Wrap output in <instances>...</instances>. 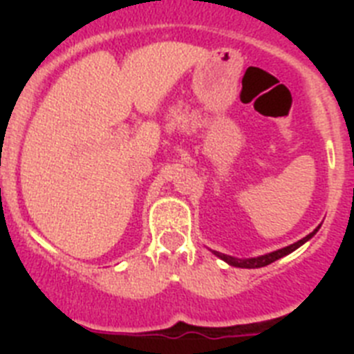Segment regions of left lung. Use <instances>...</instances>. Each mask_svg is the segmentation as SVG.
I'll return each instance as SVG.
<instances>
[{
    "mask_svg": "<svg viewBox=\"0 0 354 354\" xmlns=\"http://www.w3.org/2000/svg\"><path fill=\"white\" fill-rule=\"evenodd\" d=\"M319 228H321V225H319L317 228H315L314 232H310L306 237H303V239L296 241L294 245H289L286 246V248H280L277 250V252H271V253H266V255H261V257H252V259H236V257H230V255H225V253H220V252H212L216 255V257H220L221 261H225L227 264L234 266V268H246V270H253V268H264V266L271 264V262L278 261V259L286 257V255H289L290 252H294V250H298L299 246L305 245L306 241L312 239L314 237V234L317 232Z\"/></svg>",
    "mask_w": 354,
    "mask_h": 354,
    "instance_id": "left-lung-1",
    "label": "left lung"
}]
</instances>
